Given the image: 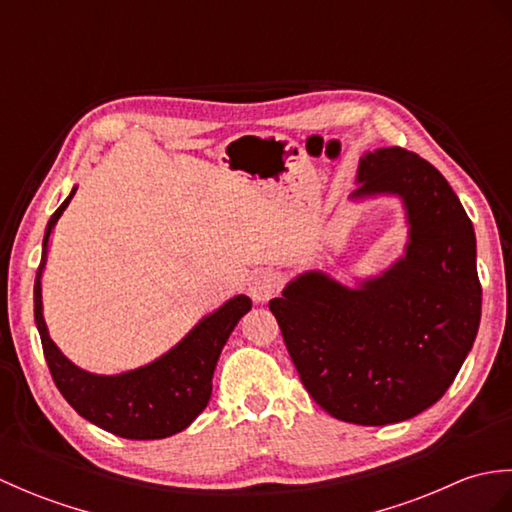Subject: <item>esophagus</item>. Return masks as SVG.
<instances>
[{
    "label": "esophagus",
    "mask_w": 512,
    "mask_h": 512,
    "mask_svg": "<svg viewBox=\"0 0 512 512\" xmlns=\"http://www.w3.org/2000/svg\"><path fill=\"white\" fill-rule=\"evenodd\" d=\"M281 288V281L277 277V273L273 270H257V273L250 277L248 284V292L253 301H268L273 299Z\"/></svg>",
    "instance_id": "obj_1"
}]
</instances>
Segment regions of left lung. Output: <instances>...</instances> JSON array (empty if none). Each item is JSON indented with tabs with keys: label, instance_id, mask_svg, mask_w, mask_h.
<instances>
[{
	"label": "left lung",
	"instance_id": "left-lung-1",
	"mask_svg": "<svg viewBox=\"0 0 512 512\" xmlns=\"http://www.w3.org/2000/svg\"><path fill=\"white\" fill-rule=\"evenodd\" d=\"M358 182L356 198L405 202L407 255L358 288L306 273L268 308L314 402L343 422L383 427L449 389L480 328L482 286L473 224L431 162L383 147L361 158Z\"/></svg>",
	"mask_w": 512,
	"mask_h": 512
}]
</instances>
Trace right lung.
<instances>
[{"label":"right lung","instance_id":"right-lung-1","mask_svg":"<svg viewBox=\"0 0 512 512\" xmlns=\"http://www.w3.org/2000/svg\"><path fill=\"white\" fill-rule=\"evenodd\" d=\"M74 191L50 217L35 279V321L52 380L79 416L114 436L127 440L169 438L187 429L206 407L217 358L237 321L253 303L246 295L226 301L220 310L195 325L171 352L134 372L118 376L83 372L52 343L41 312V270L46 266L48 239Z\"/></svg>","mask_w":512,"mask_h":512}]
</instances>
